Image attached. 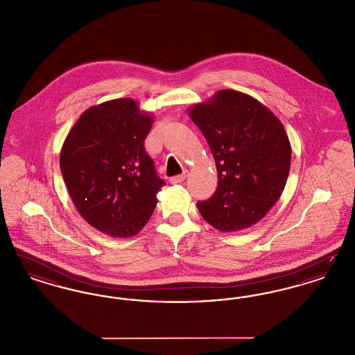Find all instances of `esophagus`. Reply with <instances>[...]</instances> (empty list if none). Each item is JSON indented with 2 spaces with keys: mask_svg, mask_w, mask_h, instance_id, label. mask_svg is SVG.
<instances>
[{
  "mask_svg": "<svg viewBox=\"0 0 355 355\" xmlns=\"http://www.w3.org/2000/svg\"><path fill=\"white\" fill-rule=\"evenodd\" d=\"M186 177H187V171L185 170L182 174H178V175L171 177V178H170V184H181V182L185 181Z\"/></svg>",
  "mask_w": 355,
  "mask_h": 355,
  "instance_id": "obj_1",
  "label": "esophagus"
}]
</instances>
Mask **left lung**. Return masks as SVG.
Wrapping results in <instances>:
<instances>
[{
	"label": "left lung",
	"mask_w": 355,
	"mask_h": 355,
	"mask_svg": "<svg viewBox=\"0 0 355 355\" xmlns=\"http://www.w3.org/2000/svg\"><path fill=\"white\" fill-rule=\"evenodd\" d=\"M218 171L216 193L197 203L203 220L236 232L262 220L286 185L291 146L281 121L253 97L220 90L190 107Z\"/></svg>",
	"instance_id": "left-lung-1"
}]
</instances>
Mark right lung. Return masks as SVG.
<instances>
[{
	"label": "right lung",
	"instance_id": "1",
	"mask_svg": "<svg viewBox=\"0 0 355 355\" xmlns=\"http://www.w3.org/2000/svg\"><path fill=\"white\" fill-rule=\"evenodd\" d=\"M152 123L130 98L106 101L85 110L62 145L60 166L70 198L102 233L135 236L166 185L144 146Z\"/></svg>",
	"mask_w": 355,
	"mask_h": 355
}]
</instances>
